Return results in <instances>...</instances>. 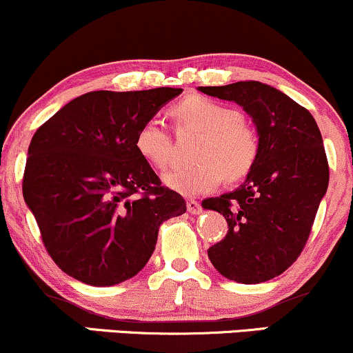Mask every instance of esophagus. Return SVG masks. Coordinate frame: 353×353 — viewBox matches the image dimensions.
Masks as SVG:
<instances>
[{"label": "esophagus", "instance_id": "34e87169", "mask_svg": "<svg viewBox=\"0 0 353 353\" xmlns=\"http://www.w3.org/2000/svg\"><path fill=\"white\" fill-rule=\"evenodd\" d=\"M188 210L190 214H199L201 210H202V208H201V204L197 201H194V199H189L188 201Z\"/></svg>", "mask_w": 353, "mask_h": 353}]
</instances>
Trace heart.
I'll return each mask as SVG.
<instances>
[{
	"instance_id": "1",
	"label": "heart",
	"mask_w": 353,
	"mask_h": 353,
	"mask_svg": "<svg viewBox=\"0 0 353 353\" xmlns=\"http://www.w3.org/2000/svg\"><path fill=\"white\" fill-rule=\"evenodd\" d=\"M174 116L179 123L202 131V137L196 149L199 163L174 165L164 176L169 188L184 196H197L216 189L222 177L236 182L252 171L261 154V141L236 108L204 96H190L174 108ZM136 149L157 169L172 159L171 136L156 117L141 124Z\"/></svg>"
}]
</instances>
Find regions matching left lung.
<instances>
[{"label": "left lung", "instance_id": "8db88e82", "mask_svg": "<svg viewBox=\"0 0 353 353\" xmlns=\"http://www.w3.org/2000/svg\"><path fill=\"white\" fill-rule=\"evenodd\" d=\"M199 91L244 108L261 141L259 159L244 184L202 202L221 212L229 225L208 255L230 281H270L302 254L329 185L319 125L305 108L259 81L201 86Z\"/></svg>", "mask_w": 353, "mask_h": 353}]
</instances>
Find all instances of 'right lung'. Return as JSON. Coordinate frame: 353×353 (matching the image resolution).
Instances as JSON below:
<instances>
[{
	"mask_svg": "<svg viewBox=\"0 0 353 353\" xmlns=\"http://www.w3.org/2000/svg\"><path fill=\"white\" fill-rule=\"evenodd\" d=\"M181 92H86L34 132L23 197L63 272L98 287L128 281L151 259L159 225L185 212L136 149L141 124Z\"/></svg>",
	"mask_w": 353,
	"mask_h": 353,
	"instance_id": "obj_1",
	"label": "right lung"
}]
</instances>
